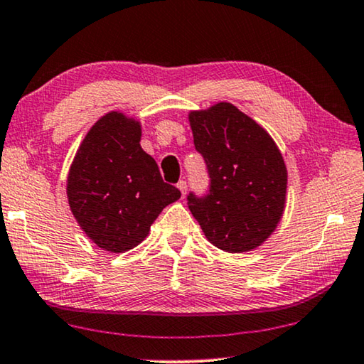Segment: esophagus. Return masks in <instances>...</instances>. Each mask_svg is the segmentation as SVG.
Returning <instances> with one entry per match:
<instances>
[{
	"label": "esophagus",
	"mask_w": 364,
	"mask_h": 364,
	"mask_svg": "<svg viewBox=\"0 0 364 364\" xmlns=\"http://www.w3.org/2000/svg\"><path fill=\"white\" fill-rule=\"evenodd\" d=\"M177 188L181 190V195L182 197H186V192H187V182L186 181H181L177 183Z\"/></svg>",
	"instance_id": "34e87169"
}]
</instances>
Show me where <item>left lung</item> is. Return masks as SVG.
<instances>
[{
  "label": "left lung",
  "mask_w": 364,
  "mask_h": 364,
  "mask_svg": "<svg viewBox=\"0 0 364 364\" xmlns=\"http://www.w3.org/2000/svg\"><path fill=\"white\" fill-rule=\"evenodd\" d=\"M188 122L211 178L208 197L188 195V210L218 249H257L275 231L287 205L282 151L264 127L231 102L190 110Z\"/></svg>",
  "instance_id": "left-lung-1"
}]
</instances>
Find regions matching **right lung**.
Wrapping results in <instances>:
<instances>
[{
  "label": "right lung",
  "instance_id": "right-lung-1",
  "mask_svg": "<svg viewBox=\"0 0 364 364\" xmlns=\"http://www.w3.org/2000/svg\"><path fill=\"white\" fill-rule=\"evenodd\" d=\"M139 141L141 122L110 110L89 128L66 177L76 223L97 247L112 254L141 244L161 211L181 198Z\"/></svg>",
  "mask_w": 364,
  "mask_h": 364
}]
</instances>
